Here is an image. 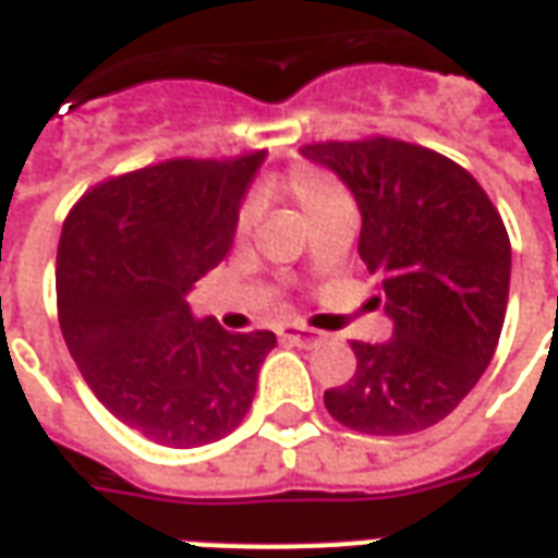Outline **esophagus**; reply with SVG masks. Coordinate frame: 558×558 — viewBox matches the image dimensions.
<instances>
[{
  "instance_id": "obj_1",
  "label": "esophagus",
  "mask_w": 558,
  "mask_h": 558,
  "mask_svg": "<svg viewBox=\"0 0 558 558\" xmlns=\"http://www.w3.org/2000/svg\"><path fill=\"white\" fill-rule=\"evenodd\" d=\"M280 340L283 343H292V347H304V350H311L319 343V335L311 331V328H280Z\"/></svg>"
}]
</instances>
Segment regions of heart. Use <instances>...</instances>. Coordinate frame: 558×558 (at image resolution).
<instances>
[{"label": "heart", "instance_id": "heart-1", "mask_svg": "<svg viewBox=\"0 0 558 558\" xmlns=\"http://www.w3.org/2000/svg\"><path fill=\"white\" fill-rule=\"evenodd\" d=\"M278 191L290 196L311 223L328 218L335 211H343V208H352L350 194L340 184V179H335L331 172L316 167V163H292L278 182ZM259 218H263V199L247 196L239 208V215H235V239L239 242L251 239Z\"/></svg>", "mask_w": 558, "mask_h": 558}]
</instances>
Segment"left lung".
Masks as SVG:
<instances>
[{"mask_svg": "<svg viewBox=\"0 0 558 558\" xmlns=\"http://www.w3.org/2000/svg\"><path fill=\"white\" fill-rule=\"evenodd\" d=\"M362 211L359 254L383 283L391 340H352L355 376L326 391L343 427L403 436L442 421L487 371L505 323L511 242L460 163L403 140L311 143Z\"/></svg>", "mask_w": 558, "mask_h": 558, "instance_id": "8db88e82", "label": "left lung"}]
</instances>
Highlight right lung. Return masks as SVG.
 Instances as JSON below:
<instances>
[{
  "label": "right lung",
  "mask_w": 558,
  "mask_h": 558,
  "mask_svg": "<svg viewBox=\"0 0 558 558\" xmlns=\"http://www.w3.org/2000/svg\"><path fill=\"white\" fill-rule=\"evenodd\" d=\"M263 155L167 160L92 187L56 256L59 326L116 418L170 448L232 433L251 410L271 331L232 335L184 295L232 247Z\"/></svg>",
  "instance_id": "obj_1"
}]
</instances>
